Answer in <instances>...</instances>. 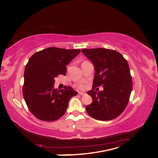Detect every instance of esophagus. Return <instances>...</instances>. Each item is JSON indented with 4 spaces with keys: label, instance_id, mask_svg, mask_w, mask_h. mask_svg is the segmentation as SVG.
I'll list each match as a JSON object with an SVG mask.
<instances>
[{
    "label": "esophagus",
    "instance_id": "esophagus-1",
    "mask_svg": "<svg viewBox=\"0 0 158 158\" xmlns=\"http://www.w3.org/2000/svg\"><path fill=\"white\" fill-rule=\"evenodd\" d=\"M79 94L80 95H85V93H83V92H79Z\"/></svg>",
    "mask_w": 158,
    "mask_h": 158
}]
</instances>
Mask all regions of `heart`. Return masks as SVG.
I'll use <instances>...</instances> for the list:
<instances>
[{
    "instance_id": "1",
    "label": "heart",
    "mask_w": 158,
    "mask_h": 158,
    "mask_svg": "<svg viewBox=\"0 0 158 158\" xmlns=\"http://www.w3.org/2000/svg\"><path fill=\"white\" fill-rule=\"evenodd\" d=\"M79 87L81 88V89H84V88L85 87V84L83 83V84H81L79 85Z\"/></svg>"
}]
</instances>
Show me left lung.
Masks as SVG:
<instances>
[{"mask_svg": "<svg viewBox=\"0 0 158 158\" xmlns=\"http://www.w3.org/2000/svg\"><path fill=\"white\" fill-rule=\"evenodd\" d=\"M81 52L93 63L95 71L92 90L88 92L93 102L85 106L87 113L100 121L116 118L127 106L132 90L127 61L112 49H84ZM100 85L104 90L95 92L94 88Z\"/></svg>", "mask_w": 158, "mask_h": 158, "instance_id": "1", "label": "left lung"}]
</instances>
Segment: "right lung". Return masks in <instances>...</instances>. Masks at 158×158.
<instances>
[{
    "label": "right lung",
    "instance_id": "right-lung-1",
    "mask_svg": "<svg viewBox=\"0 0 158 158\" xmlns=\"http://www.w3.org/2000/svg\"><path fill=\"white\" fill-rule=\"evenodd\" d=\"M80 52L79 49L49 47L29 58L22 92L28 109L37 118L54 121L65 113L69 100L78 93L70 86L54 89V79L59 74L65 75L66 65Z\"/></svg>",
    "mask_w": 158,
    "mask_h": 158
}]
</instances>
